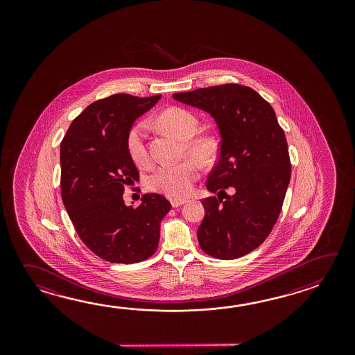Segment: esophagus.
Listing matches in <instances>:
<instances>
[{
    "instance_id": "1",
    "label": "esophagus",
    "mask_w": 355,
    "mask_h": 355,
    "mask_svg": "<svg viewBox=\"0 0 355 355\" xmlns=\"http://www.w3.org/2000/svg\"><path fill=\"white\" fill-rule=\"evenodd\" d=\"M170 202H171V205H173V207H180V205H182V204H185L187 203V199H179V198H173V199H171V200H170Z\"/></svg>"
}]
</instances>
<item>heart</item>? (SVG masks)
<instances>
[{
  "instance_id": "heart-1",
  "label": "heart",
  "mask_w": 355,
  "mask_h": 355,
  "mask_svg": "<svg viewBox=\"0 0 355 355\" xmlns=\"http://www.w3.org/2000/svg\"><path fill=\"white\" fill-rule=\"evenodd\" d=\"M157 123L173 136L184 141V150L202 165L211 164L218 153V144L211 136L194 137L198 130V121L193 114L181 109L170 107L159 114ZM147 125L144 121L135 124L127 136L129 157L138 167L150 165V155L146 144ZM199 175V167L194 161L187 159L173 166L157 168L148 179V187L155 191L168 196H184L190 193L193 182Z\"/></svg>"
}]
</instances>
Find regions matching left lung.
<instances>
[{"mask_svg": "<svg viewBox=\"0 0 355 355\" xmlns=\"http://www.w3.org/2000/svg\"><path fill=\"white\" fill-rule=\"evenodd\" d=\"M173 98L209 114L220 136L217 165L205 187L211 193L232 187L225 199H203L205 216L196 231L204 252L223 260L243 257L270 234L291 180L283 129L270 104L257 91L227 83ZM218 196V194H217Z\"/></svg>", "mask_w": 355, "mask_h": 355, "instance_id": "obj_1", "label": "left lung"}]
</instances>
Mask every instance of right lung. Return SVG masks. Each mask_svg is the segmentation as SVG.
<instances>
[{
  "label": "right lung",
  "instance_id": "add662e5",
  "mask_svg": "<svg viewBox=\"0 0 355 355\" xmlns=\"http://www.w3.org/2000/svg\"><path fill=\"white\" fill-rule=\"evenodd\" d=\"M159 98L115 94L98 100L73 119L60 144L64 208L83 243L110 263L133 264L153 255L159 223L171 208L155 193L144 194L137 208L123 199L124 187L139 180L127 150L128 132Z\"/></svg>",
  "mask_w": 355,
  "mask_h": 355
}]
</instances>
